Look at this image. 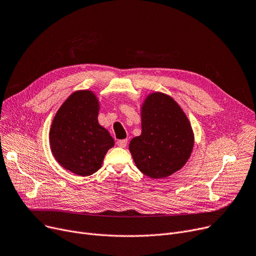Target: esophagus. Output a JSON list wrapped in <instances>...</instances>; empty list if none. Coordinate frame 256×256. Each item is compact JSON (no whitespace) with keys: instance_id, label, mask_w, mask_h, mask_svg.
<instances>
[{"instance_id":"obj_1","label":"esophagus","mask_w":256,"mask_h":256,"mask_svg":"<svg viewBox=\"0 0 256 256\" xmlns=\"http://www.w3.org/2000/svg\"><path fill=\"white\" fill-rule=\"evenodd\" d=\"M116 144H117V146H119V147H126V144H128V140H126V139L118 140V141L116 142Z\"/></svg>"}]
</instances>
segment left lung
<instances>
[{
    "mask_svg": "<svg viewBox=\"0 0 256 256\" xmlns=\"http://www.w3.org/2000/svg\"><path fill=\"white\" fill-rule=\"evenodd\" d=\"M140 113L141 135L130 140V152L146 176L166 178L180 170L191 156V122L173 98L158 91L145 98Z\"/></svg>",
    "mask_w": 256,
    "mask_h": 256,
    "instance_id": "left-lung-1",
    "label": "left lung"
}]
</instances>
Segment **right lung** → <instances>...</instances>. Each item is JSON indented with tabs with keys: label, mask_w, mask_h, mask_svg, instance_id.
I'll list each match as a JSON object with an SVG mask.
<instances>
[{
	"label": "right lung",
	"mask_w": 256,
	"mask_h": 256,
	"mask_svg": "<svg viewBox=\"0 0 256 256\" xmlns=\"http://www.w3.org/2000/svg\"><path fill=\"white\" fill-rule=\"evenodd\" d=\"M100 100L91 90H76L59 108L50 130L52 156L78 176L96 172L114 139L98 124Z\"/></svg>",
	"instance_id": "right-lung-1"
}]
</instances>
